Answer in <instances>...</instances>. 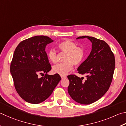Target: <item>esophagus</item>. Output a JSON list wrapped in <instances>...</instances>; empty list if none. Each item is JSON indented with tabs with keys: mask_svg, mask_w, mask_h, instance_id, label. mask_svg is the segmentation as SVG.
I'll return each instance as SVG.
<instances>
[{
	"mask_svg": "<svg viewBox=\"0 0 126 126\" xmlns=\"http://www.w3.org/2000/svg\"><path fill=\"white\" fill-rule=\"evenodd\" d=\"M61 78H62V79H65V78H67V77H66V76H61Z\"/></svg>",
	"mask_w": 126,
	"mask_h": 126,
	"instance_id": "1",
	"label": "esophagus"
}]
</instances>
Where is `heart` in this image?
<instances>
[{
	"mask_svg": "<svg viewBox=\"0 0 126 126\" xmlns=\"http://www.w3.org/2000/svg\"><path fill=\"white\" fill-rule=\"evenodd\" d=\"M57 47L61 52L67 53L64 61L65 62L60 63L54 66L53 71L54 73L64 76L73 69V65L78 67L83 63L85 56V50L83 47L78 46L74 41L65 40L59 42ZM49 61L53 63H56L58 61L57 52L54 49H49L47 53Z\"/></svg>",
	"mask_w": 126,
	"mask_h": 126,
	"instance_id": "1",
	"label": "heart"
}]
</instances>
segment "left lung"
Here are the masks:
<instances>
[{
    "mask_svg": "<svg viewBox=\"0 0 126 126\" xmlns=\"http://www.w3.org/2000/svg\"><path fill=\"white\" fill-rule=\"evenodd\" d=\"M92 42V50L86 60L78 68L79 74H86V80L76 75H68V91L72 99L81 104L89 105L96 101L109 90L115 68V56L104 41L84 36Z\"/></svg>",
    "mask_w": 126,
    "mask_h": 126,
    "instance_id": "1",
    "label": "left lung"
}]
</instances>
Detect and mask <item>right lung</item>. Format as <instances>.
<instances>
[{"mask_svg": "<svg viewBox=\"0 0 126 126\" xmlns=\"http://www.w3.org/2000/svg\"><path fill=\"white\" fill-rule=\"evenodd\" d=\"M53 41L48 36H36L22 41L15 48L10 73L17 93L27 102L44 101L61 80L58 74H47L52 68L45 48ZM43 73L45 76L40 79L38 75Z\"/></svg>", "mask_w": 126, "mask_h": 126, "instance_id": "right-lung-1", "label": "right lung"}]
</instances>
